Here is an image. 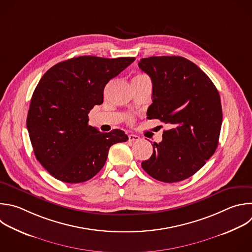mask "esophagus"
Wrapping results in <instances>:
<instances>
[{
	"instance_id": "34e87169",
	"label": "esophagus",
	"mask_w": 252,
	"mask_h": 252,
	"mask_svg": "<svg viewBox=\"0 0 252 252\" xmlns=\"http://www.w3.org/2000/svg\"><path fill=\"white\" fill-rule=\"evenodd\" d=\"M137 140H139V136H137L135 134L128 135V141H137Z\"/></svg>"
}]
</instances>
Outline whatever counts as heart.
<instances>
[{
  "instance_id": "heart-1",
  "label": "heart",
  "mask_w": 252,
  "mask_h": 252,
  "mask_svg": "<svg viewBox=\"0 0 252 252\" xmlns=\"http://www.w3.org/2000/svg\"><path fill=\"white\" fill-rule=\"evenodd\" d=\"M134 78H139V79H143V78H148L146 75H144V74H139V75H137V76H135ZM127 121L128 122H131L132 121V118L131 117H128L127 118Z\"/></svg>"
}]
</instances>
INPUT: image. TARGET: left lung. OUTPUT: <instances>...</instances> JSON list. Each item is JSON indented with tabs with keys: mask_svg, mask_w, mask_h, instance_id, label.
I'll return each mask as SVG.
<instances>
[{
	"mask_svg": "<svg viewBox=\"0 0 252 252\" xmlns=\"http://www.w3.org/2000/svg\"><path fill=\"white\" fill-rule=\"evenodd\" d=\"M138 67L152 81L147 119L170 127L161 142H153V153L141 167L158 181H183L199 171L218 147L222 123L220 94L207 74L184 57L142 58Z\"/></svg>",
	"mask_w": 252,
	"mask_h": 252,
	"instance_id": "1",
	"label": "left lung"
}]
</instances>
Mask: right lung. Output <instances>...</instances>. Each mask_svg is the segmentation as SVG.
<instances>
[{
    "label": "right lung",
    "instance_id": "obj_1",
    "mask_svg": "<svg viewBox=\"0 0 252 252\" xmlns=\"http://www.w3.org/2000/svg\"><path fill=\"white\" fill-rule=\"evenodd\" d=\"M134 57H74L52 66L32 94L27 126L36 159L57 180L81 183L104 167L110 147L128 139L125 131L101 132L88 114L103 104L107 83Z\"/></svg>",
    "mask_w": 252,
    "mask_h": 252
}]
</instances>
